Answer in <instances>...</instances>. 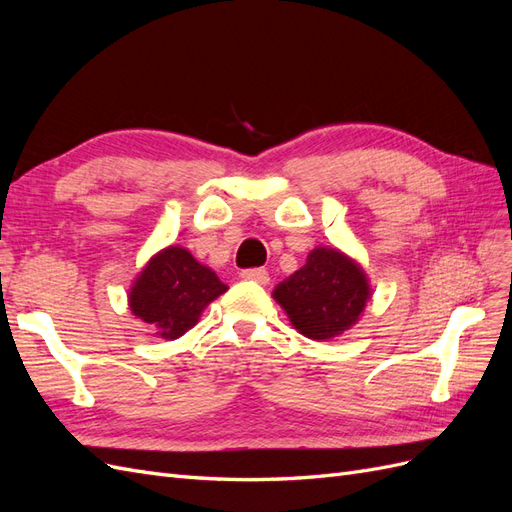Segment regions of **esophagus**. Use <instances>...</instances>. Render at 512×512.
Returning a JSON list of instances; mask_svg holds the SVG:
<instances>
[{
    "label": "esophagus",
    "mask_w": 512,
    "mask_h": 512,
    "mask_svg": "<svg viewBox=\"0 0 512 512\" xmlns=\"http://www.w3.org/2000/svg\"><path fill=\"white\" fill-rule=\"evenodd\" d=\"M241 277L247 282H256V284H269V273L265 269H245L241 271Z\"/></svg>",
    "instance_id": "esophagus-1"
}]
</instances>
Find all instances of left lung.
Returning <instances> with one entry per match:
<instances>
[{
    "mask_svg": "<svg viewBox=\"0 0 512 512\" xmlns=\"http://www.w3.org/2000/svg\"><path fill=\"white\" fill-rule=\"evenodd\" d=\"M273 297L299 333L309 339H331L359 320L369 286L352 258L316 247L305 265L273 290Z\"/></svg>",
    "mask_w": 512,
    "mask_h": 512,
    "instance_id": "8db88e82",
    "label": "left lung"
}]
</instances>
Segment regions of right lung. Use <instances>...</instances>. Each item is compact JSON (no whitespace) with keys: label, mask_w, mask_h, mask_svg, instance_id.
I'll return each instance as SVG.
<instances>
[{"label":"right lung","mask_w":512,"mask_h":512,"mask_svg":"<svg viewBox=\"0 0 512 512\" xmlns=\"http://www.w3.org/2000/svg\"><path fill=\"white\" fill-rule=\"evenodd\" d=\"M226 284L209 267L183 247L170 245L149 260L130 292V309L136 318L156 327L164 339H177L192 329L200 312Z\"/></svg>","instance_id":"obj_1"}]
</instances>
